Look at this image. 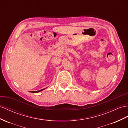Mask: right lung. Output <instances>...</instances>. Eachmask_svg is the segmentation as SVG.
<instances>
[{
    "mask_svg": "<svg viewBox=\"0 0 128 128\" xmlns=\"http://www.w3.org/2000/svg\"><path fill=\"white\" fill-rule=\"evenodd\" d=\"M45 89H42V90H38V91H30V92H32V93H37V92H40V91L44 90Z\"/></svg>",
    "mask_w": 128,
    "mask_h": 128,
    "instance_id": "add662e5",
    "label": "right lung"
}]
</instances>
